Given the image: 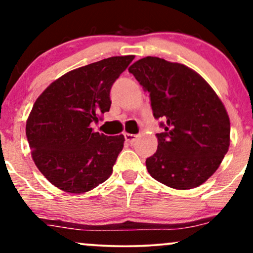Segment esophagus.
I'll return each mask as SVG.
<instances>
[{
	"instance_id": "34e87169",
	"label": "esophagus",
	"mask_w": 253,
	"mask_h": 253,
	"mask_svg": "<svg viewBox=\"0 0 253 253\" xmlns=\"http://www.w3.org/2000/svg\"><path fill=\"white\" fill-rule=\"evenodd\" d=\"M125 140L128 144H133L136 140L135 134H129V133H125Z\"/></svg>"
}]
</instances>
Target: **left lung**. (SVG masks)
Wrapping results in <instances>:
<instances>
[{"instance_id": "left-lung-1", "label": "left lung", "mask_w": 253, "mask_h": 253, "mask_svg": "<svg viewBox=\"0 0 253 253\" xmlns=\"http://www.w3.org/2000/svg\"><path fill=\"white\" fill-rule=\"evenodd\" d=\"M128 71L149 91L161 119L158 147L146 159L153 178L175 189L196 188L215 172L229 146V118L211 85L183 64L145 57Z\"/></svg>"}]
</instances>
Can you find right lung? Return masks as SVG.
Returning a JSON list of instances; mask_svg holds the SVG:
<instances>
[{
  "instance_id": "1",
  "label": "right lung",
  "mask_w": 253,
  "mask_h": 253,
  "mask_svg": "<svg viewBox=\"0 0 253 253\" xmlns=\"http://www.w3.org/2000/svg\"><path fill=\"white\" fill-rule=\"evenodd\" d=\"M134 56L110 57L58 78L37 98L26 135L37 168L66 193L83 194L103 183L124 147V135L92 132L109 112L113 84Z\"/></svg>"
}]
</instances>
